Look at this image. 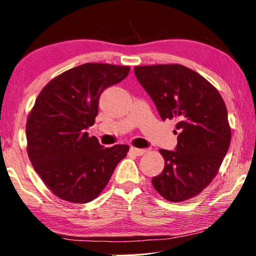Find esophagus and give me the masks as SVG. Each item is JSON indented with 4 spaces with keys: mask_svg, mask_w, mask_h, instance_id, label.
<instances>
[{
    "mask_svg": "<svg viewBox=\"0 0 256 256\" xmlns=\"http://www.w3.org/2000/svg\"><path fill=\"white\" fill-rule=\"evenodd\" d=\"M130 152L132 154H135L136 156H142L146 153V150H142V148H136V147H132Z\"/></svg>",
    "mask_w": 256,
    "mask_h": 256,
    "instance_id": "34e87169",
    "label": "esophagus"
}]
</instances>
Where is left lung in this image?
Here are the masks:
<instances>
[{
  "label": "left lung",
  "instance_id": "8db88e82",
  "mask_svg": "<svg viewBox=\"0 0 256 256\" xmlns=\"http://www.w3.org/2000/svg\"><path fill=\"white\" fill-rule=\"evenodd\" d=\"M134 72L162 120H176V150H160L165 165L152 183L172 202L190 199L212 181L230 148L225 102L204 76L183 65L136 66Z\"/></svg>",
  "mask_w": 256,
  "mask_h": 256
}]
</instances>
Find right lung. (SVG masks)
Here are the masks:
<instances>
[{"mask_svg":"<svg viewBox=\"0 0 256 256\" xmlns=\"http://www.w3.org/2000/svg\"><path fill=\"white\" fill-rule=\"evenodd\" d=\"M129 70L88 62L56 76L39 93L26 120V152L34 171L58 198L73 204L96 199L127 155L128 145L103 147L86 130L96 122L101 93Z\"/></svg>","mask_w":256,"mask_h":256,"instance_id":"right-lung-1","label":"right lung"}]
</instances>
